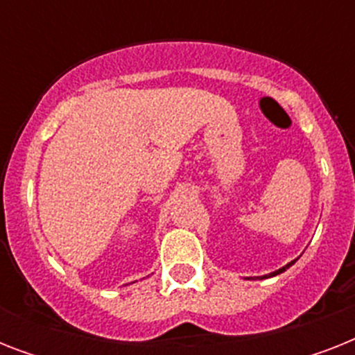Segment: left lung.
Listing matches in <instances>:
<instances>
[{
    "label": "left lung",
    "mask_w": 355,
    "mask_h": 355,
    "mask_svg": "<svg viewBox=\"0 0 355 355\" xmlns=\"http://www.w3.org/2000/svg\"><path fill=\"white\" fill-rule=\"evenodd\" d=\"M295 261H297V259H293V261H289V263H287V265H284V267H282V269L275 270V272H270V275L259 276V278H269V276H276V275H280V272H284V270H286V269H289V267H291V265H293V263H295Z\"/></svg>",
    "instance_id": "8db88e82"
}]
</instances>
